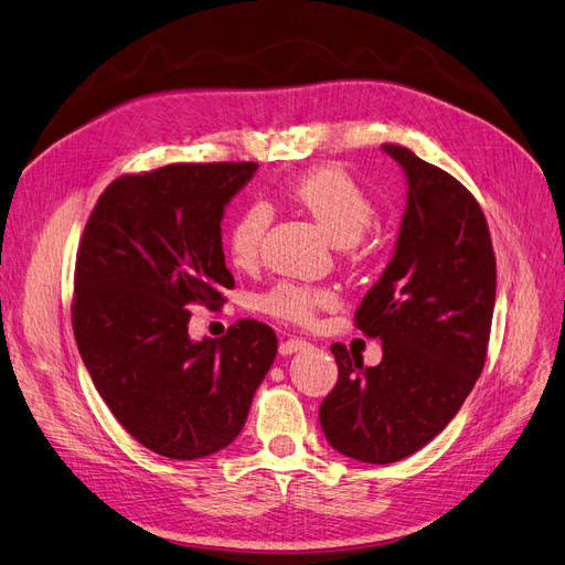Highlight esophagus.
<instances>
[{"label":"esophagus","mask_w":565,"mask_h":565,"mask_svg":"<svg viewBox=\"0 0 565 565\" xmlns=\"http://www.w3.org/2000/svg\"><path fill=\"white\" fill-rule=\"evenodd\" d=\"M311 343L302 341V339H286L279 343V353L281 355H292V353H302V351H309Z\"/></svg>","instance_id":"1"}]
</instances>
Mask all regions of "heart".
I'll return each instance as SVG.
<instances>
[{"label": "heart", "mask_w": 565, "mask_h": 565, "mask_svg": "<svg viewBox=\"0 0 565 565\" xmlns=\"http://www.w3.org/2000/svg\"><path fill=\"white\" fill-rule=\"evenodd\" d=\"M286 199L300 207L339 249L353 247L370 228L374 205L364 191L337 168H316L288 184ZM269 212L263 205L244 210L228 233V256L235 267L249 269L258 263ZM334 305V292L305 284H277L260 298V307L284 321L311 323L313 316Z\"/></svg>", "instance_id": "b5f03b06"}]
</instances>
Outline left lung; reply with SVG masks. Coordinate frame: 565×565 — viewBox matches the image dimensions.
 <instances>
[{"mask_svg": "<svg viewBox=\"0 0 565 565\" xmlns=\"http://www.w3.org/2000/svg\"><path fill=\"white\" fill-rule=\"evenodd\" d=\"M383 152L404 170L406 210L395 252L355 313L358 328L381 339L383 360L364 366L332 343L339 381L318 411L328 444L364 463L399 461L448 427L484 366L497 302L478 201L406 147Z\"/></svg>", "mask_w": 565, "mask_h": 565, "instance_id": "1", "label": "left lung"}]
</instances>
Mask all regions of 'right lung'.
<instances>
[{
	"instance_id": "add662e5",
	"label": "right lung",
	"mask_w": 565,
	"mask_h": 565,
	"mask_svg": "<svg viewBox=\"0 0 565 565\" xmlns=\"http://www.w3.org/2000/svg\"><path fill=\"white\" fill-rule=\"evenodd\" d=\"M256 170L173 163L121 175L81 239L71 307L81 358L117 423L161 457L231 446L277 358L275 330L249 318L218 339L189 337L186 307H222L235 286L222 218Z\"/></svg>"
}]
</instances>
